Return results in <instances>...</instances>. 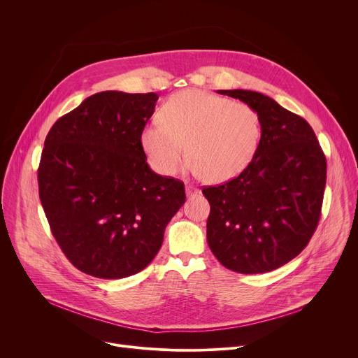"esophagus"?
<instances>
[{"label": "esophagus", "mask_w": 358, "mask_h": 358, "mask_svg": "<svg viewBox=\"0 0 358 358\" xmlns=\"http://www.w3.org/2000/svg\"><path fill=\"white\" fill-rule=\"evenodd\" d=\"M185 194H187V196H188V198H192V196L199 195V194H201V191H199L198 188H195V187L187 185V187H185Z\"/></svg>", "instance_id": "34e87169"}]
</instances>
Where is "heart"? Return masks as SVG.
Wrapping results in <instances>:
<instances>
[{
	"mask_svg": "<svg viewBox=\"0 0 358 358\" xmlns=\"http://www.w3.org/2000/svg\"><path fill=\"white\" fill-rule=\"evenodd\" d=\"M159 122L140 133V145L152 170L174 176L185 157L188 169L208 182L241 174L257 155L261 119L246 103L188 89L169 97Z\"/></svg>",
	"mask_w": 358,
	"mask_h": 358,
	"instance_id": "heart-1",
	"label": "heart"
}]
</instances>
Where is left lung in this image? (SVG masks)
<instances>
[{
    "instance_id": "obj_1",
    "label": "left lung",
    "mask_w": 358,
    "mask_h": 358,
    "mask_svg": "<svg viewBox=\"0 0 358 358\" xmlns=\"http://www.w3.org/2000/svg\"><path fill=\"white\" fill-rule=\"evenodd\" d=\"M258 112L261 141L234 180L203 188L211 206L207 241L228 269L253 275L278 269L309 243L320 220L326 157L310 124L259 92L217 90Z\"/></svg>"
}]
</instances>
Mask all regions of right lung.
<instances>
[{"instance_id": "add662e5", "label": "right lung", "mask_w": 358, "mask_h": 358, "mask_svg": "<svg viewBox=\"0 0 358 358\" xmlns=\"http://www.w3.org/2000/svg\"><path fill=\"white\" fill-rule=\"evenodd\" d=\"M156 93L89 96L49 130L38 169L50 231L71 264L100 279L143 271L184 206V184L152 171L140 133Z\"/></svg>"}]
</instances>
